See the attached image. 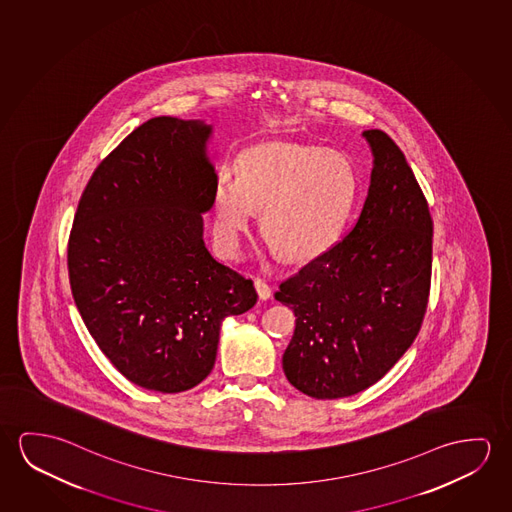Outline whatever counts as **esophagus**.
<instances>
[{
  "mask_svg": "<svg viewBox=\"0 0 512 512\" xmlns=\"http://www.w3.org/2000/svg\"><path fill=\"white\" fill-rule=\"evenodd\" d=\"M255 289H257V294H259L260 299H269L273 296V291H271V287H269L264 280H260L257 278L255 280Z\"/></svg>",
  "mask_w": 512,
  "mask_h": 512,
  "instance_id": "esophagus-1",
  "label": "esophagus"
}]
</instances>
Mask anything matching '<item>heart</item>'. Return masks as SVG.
I'll return each mask as SVG.
<instances>
[{
  "mask_svg": "<svg viewBox=\"0 0 512 512\" xmlns=\"http://www.w3.org/2000/svg\"><path fill=\"white\" fill-rule=\"evenodd\" d=\"M358 191L351 158L340 150L269 142L244 150L237 175L220 170L211 191L213 232L220 252L236 257L264 209L262 230L289 259L330 248L346 225Z\"/></svg>",
  "mask_w": 512,
  "mask_h": 512,
  "instance_id": "obj_1",
  "label": "heart"
}]
</instances>
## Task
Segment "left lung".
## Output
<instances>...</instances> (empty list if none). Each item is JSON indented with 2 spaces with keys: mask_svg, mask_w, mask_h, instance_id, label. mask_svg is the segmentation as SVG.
<instances>
[{
  "mask_svg": "<svg viewBox=\"0 0 512 512\" xmlns=\"http://www.w3.org/2000/svg\"><path fill=\"white\" fill-rule=\"evenodd\" d=\"M374 168L346 236L280 284L296 330L284 372L299 392L340 399L378 383L424 323L433 269V218L401 149L365 131Z\"/></svg>",
  "mask_w": 512,
  "mask_h": 512,
  "instance_id": "8db88e82",
  "label": "left lung"
}]
</instances>
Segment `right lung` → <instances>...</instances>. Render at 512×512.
Here are the masks:
<instances>
[{"mask_svg": "<svg viewBox=\"0 0 512 512\" xmlns=\"http://www.w3.org/2000/svg\"><path fill=\"white\" fill-rule=\"evenodd\" d=\"M211 126L150 118L95 168L79 198L67 268L79 314L134 385L184 392L213 370L221 321L257 303L244 278L207 252Z\"/></svg>", "mask_w": 512, "mask_h": 512, "instance_id": "obj_1", "label": "right lung"}]
</instances>
